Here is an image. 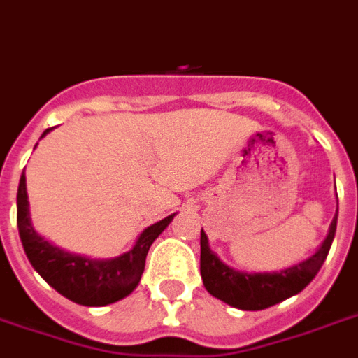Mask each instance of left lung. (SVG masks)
<instances>
[{"instance_id": "obj_1", "label": "left lung", "mask_w": 358, "mask_h": 358, "mask_svg": "<svg viewBox=\"0 0 358 358\" xmlns=\"http://www.w3.org/2000/svg\"><path fill=\"white\" fill-rule=\"evenodd\" d=\"M336 215L331 222L329 234L322 246L309 259L301 261L287 270L280 272H263L248 274L229 268L209 250L208 235L200 231V274L209 294L219 298L224 303L243 310L268 309L272 305L298 294L315 280L322 268L325 257L329 254L331 243L335 239Z\"/></svg>"}]
</instances>
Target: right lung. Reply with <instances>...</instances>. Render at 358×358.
<instances>
[{"label": "right lung", "mask_w": 358, "mask_h": 358, "mask_svg": "<svg viewBox=\"0 0 358 358\" xmlns=\"http://www.w3.org/2000/svg\"><path fill=\"white\" fill-rule=\"evenodd\" d=\"M49 130L42 134V138ZM174 215L165 217L156 224L149 226L139 235L132 250L113 259H88L83 255L69 254L40 237L31 226L29 219L27 189L25 174L22 173L18 185V220L20 239L33 268L48 281L57 292L68 300L86 307H103L123 300L138 287L145 270V259L154 239L164 231Z\"/></svg>", "instance_id": "obj_1"}]
</instances>
